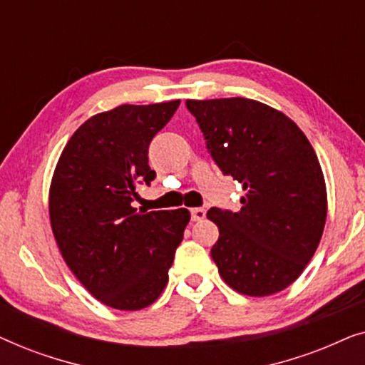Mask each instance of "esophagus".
I'll use <instances>...</instances> for the list:
<instances>
[{
    "label": "esophagus",
    "mask_w": 365,
    "mask_h": 365,
    "mask_svg": "<svg viewBox=\"0 0 365 365\" xmlns=\"http://www.w3.org/2000/svg\"><path fill=\"white\" fill-rule=\"evenodd\" d=\"M204 217H206V209H202V207L191 209V219H192V221H202Z\"/></svg>",
    "instance_id": "obj_1"
}]
</instances>
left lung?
<instances>
[{
  "instance_id": "left-lung-1",
  "label": "left lung",
  "mask_w": 365,
  "mask_h": 365,
  "mask_svg": "<svg viewBox=\"0 0 365 365\" xmlns=\"http://www.w3.org/2000/svg\"><path fill=\"white\" fill-rule=\"evenodd\" d=\"M207 151L241 182V211L211 207L212 261L229 287L264 297L301 276L321 242L327 191L316 151L296 123L246 98L187 99Z\"/></svg>"
}]
</instances>
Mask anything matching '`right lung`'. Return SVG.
<instances>
[{
  "label": "right lung",
  "mask_w": 365,
  "mask_h": 365,
  "mask_svg": "<svg viewBox=\"0 0 365 365\" xmlns=\"http://www.w3.org/2000/svg\"><path fill=\"white\" fill-rule=\"evenodd\" d=\"M179 99L123 104L84 121L64 146L49 187V221L59 252L98 301L139 311L168 284L184 237L187 209L141 212L131 206L153 138L169 123Z\"/></svg>",
  "instance_id": "add662e5"
}]
</instances>
